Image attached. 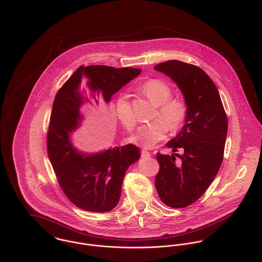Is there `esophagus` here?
<instances>
[{
  "label": "esophagus",
  "mask_w": 262,
  "mask_h": 262,
  "mask_svg": "<svg viewBox=\"0 0 262 262\" xmlns=\"http://www.w3.org/2000/svg\"><path fill=\"white\" fill-rule=\"evenodd\" d=\"M141 156L142 157H144V158H149L150 156H151V154H150V152H148L147 150H141Z\"/></svg>",
  "instance_id": "1"
}]
</instances>
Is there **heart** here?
Instances as JSON below:
<instances>
[{
	"instance_id": "b5f03b06",
	"label": "heart",
	"mask_w": 262,
	"mask_h": 262,
	"mask_svg": "<svg viewBox=\"0 0 262 262\" xmlns=\"http://www.w3.org/2000/svg\"><path fill=\"white\" fill-rule=\"evenodd\" d=\"M139 89L150 102L157 106L154 118L158 119L141 125L130 136L129 141L143 148H152L165 138L168 129L174 132L185 124L188 111L187 105L182 98H171V88L161 79L149 78ZM115 112L128 131L133 130L137 120L126 96H121L116 101Z\"/></svg>"
}]
</instances>
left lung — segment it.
I'll return each instance as SVG.
<instances>
[{"label":"left lung","instance_id":"left-lung-1","mask_svg":"<svg viewBox=\"0 0 262 262\" xmlns=\"http://www.w3.org/2000/svg\"><path fill=\"white\" fill-rule=\"evenodd\" d=\"M154 69L177 82L188 110L181 132L167 143L173 152L182 149L184 154L157 153L155 187L166 206L186 208L203 195L219 171L228 120L216 84L202 69L180 60L161 62Z\"/></svg>","mask_w":262,"mask_h":262}]
</instances>
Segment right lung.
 <instances>
[{
	"mask_svg": "<svg viewBox=\"0 0 262 262\" xmlns=\"http://www.w3.org/2000/svg\"><path fill=\"white\" fill-rule=\"evenodd\" d=\"M140 73V69L132 68L81 66L54 98L46 137L47 153L62 191L81 210L95 213L113 210L120 200L125 172L140 158V153L133 144L95 154L78 152L70 135L81 120L79 108L84 100L90 102L88 94L98 104L101 93L108 103L115 93ZM83 77L87 78L85 85Z\"/></svg>",
	"mask_w": 262,
	"mask_h": 262,
	"instance_id": "add662e5",
	"label": "right lung"
}]
</instances>
